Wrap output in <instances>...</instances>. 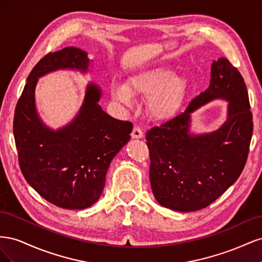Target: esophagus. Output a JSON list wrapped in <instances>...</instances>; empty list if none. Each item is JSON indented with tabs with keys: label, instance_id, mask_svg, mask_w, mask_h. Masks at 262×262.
Listing matches in <instances>:
<instances>
[{
	"label": "esophagus",
	"instance_id": "esophagus-1",
	"mask_svg": "<svg viewBox=\"0 0 262 262\" xmlns=\"http://www.w3.org/2000/svg\"><path fill=\"white\" fill-rule=\"evenodd\" d=\"M131 137L132 139H142L144 137V134H143V131H142L139 126H134L131 133Z\"/></svg>",
	"mask_w": 262,
	"mask_h": 262
}]
</instances>
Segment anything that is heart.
<instances>
[{"label": "heart", "mask_w": 262, "mask_h": 262, "mask_svg": "<svg viewBox=\"0 0 262 262\" xmlns=\"http://www.w3.org/2000/svg\"><path fill=\"white\" fill-rule=\"evenodd\" d=\"M186 90V78L166 67L143 71L126 85L112 84L113 98L125 106L132 105V95L147 97L148 112L158 120H167L178 113Z\"/></svg>", "instance_id": "1"}]
</instances>
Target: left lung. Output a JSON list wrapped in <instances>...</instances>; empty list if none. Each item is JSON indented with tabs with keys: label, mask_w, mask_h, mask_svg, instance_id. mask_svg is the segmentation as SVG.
<instances>
[{
	"label": "left lung",
	"mask_w": 262,
	"mask_h": 262,
	"mask_svg": "<svg viewBox=\"0 0 262 262\" xmlns=\"http://www.w3.org/2000/svg\"><path fill=\"white\" fill-rule=\"evenodd\" d=\"M215 99L228 101L226 122L209 134L190 133L191 114ZM252 126L243 76L227 59L214 60L208 90L184 113L146 133L149 181L157 202L173 211L193 212L215 201L241 176Z\"/></svg>",
	"instance_id": "left-lung-1"
}]
</instances>
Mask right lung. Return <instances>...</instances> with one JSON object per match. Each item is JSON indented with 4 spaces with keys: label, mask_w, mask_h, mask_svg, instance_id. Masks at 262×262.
I'll return each instance as SVG.
<instances>
[{
    "label": "right lung",
    "mask_w": 262,
    "mask_h": 262,
    "mask_svg": "<svg viewBox=\"0 0 262 262\" xmlns=\"http://www.w3.org/2000/svg\"><path fill=\"white\" fill-rule=\"evenodd\" d=\"M91 63L89 53L75 47L47 54L27 77L15 109L13 132L23 175L43 199L63 209L82 210L98 201L110 163L131 138L132 123L102 110L101 89L93 82L68 124L54 130L39 116L38 78L58 70L91 72Z\"/></svg>",
    "instance_id": "add662e5"
}]
</instances>
